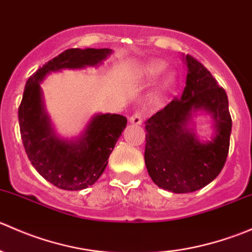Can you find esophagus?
<instances>
[{
    "label": "esophagus",
    "mask_w": 252,
    "mask_h": 252,
    "mask_svg": "<svg viewBox=\"0 0 252 252\" xmlns=\"http://www.w3.org/2000/svg\"><path fill=\"white\" fill-rule=\"evenodd\" d=\"M129 121H130V123L135 124V126H138V124H141L142 123V112L141 111H136L135 113L131 114V117L129 118Z\"/></svg>",
    "instance_id": "esophagus-1"
}]
</instances>
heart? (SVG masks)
<instances>
[{
  "mask_svg": "<svg viewBox=\"0 0 252 252\" xmlns=\"http://www.w3.org/2000/svg\"><path fill=\"white\" fill-rule=\"evenodd\" d=\"M162 69H163V65L159 64V63H155V64H152L151 68H150V72L154 73V74H155V73L161 72Z\"/></svg>",
  "mask_w": 252,
  "mask_h": 252,
  "instance_id": "1",
  "label": "heart"
}]
</instances>
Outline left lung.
<instances>
[{"instance_id":"left-lung-1","label":"left lung","mask_w":252,"mask_h":252,"mask_svg":"<svg viewBox=\"0 0 252 252\" xmlns=\"http://www.w3.org/2000/svg\"><path fill=\"white\" fill-rule=\"evenodd\" d=\"M187 85L182 97L145 122V164L159 188L175 194L192 192L210 184L227 161L232 117L224 89L192 56H185ZM204 109L215 119L212 142L200 143L187 128L192 113Z\"/></svg>"}]
</instances>
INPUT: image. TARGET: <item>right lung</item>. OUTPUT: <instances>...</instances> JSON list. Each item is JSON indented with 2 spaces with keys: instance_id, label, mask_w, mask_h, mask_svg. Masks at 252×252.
<instances>
[{
  "instance_id": "1",
  "label": "right lung",
  "mask_w": 252,
  "mask_h": 252,
  "mask_svg": "<svg viewBox=\"0 0 252 252\" xmlns=\"http://www.w3.org/2000/svg\"><path fill=\"white\" fill-rule=\"evenodd\" d=\"M108 48H69L48 61L28 79L18 108L20 136L25 152L40 175L63 190H81L93 185L105 171L126 118L121 114H97L77 141L57 138L44 112L40 80L50 72L83 68L102 62Z\"/></svg>"
}]
</instances>
